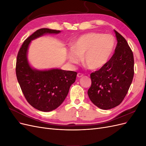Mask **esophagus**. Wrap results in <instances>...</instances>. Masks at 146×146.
<instances>
[{"mask_svg":"<svg viewBox=\"0 0 146 146\" xmlns=\"http://www.w3.org/2000/svg\"><path fill=\"white\" fill-rule=\"evenodd\" d=\"M83 76H84V75H83V74H82V73L78 72V73L77 74V77H79V78H80V77H83Z\"/></svg>","mask_w":146,"mask_h":146,"instance_id":"34e87169","label":"esophagus"}]
</instances>
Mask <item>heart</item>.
I'll return each mask as SVG.
<instances>
[{
	"mask_svg": "<svg viewBox=\"0 0 146 146\" xmlns=\"http://www.w3.org/2000/svg\"><path fill=\"white\" fill-rule=\"evenodd\" d=\"M115 41L111 35L91 32L83 35L72 44L68 58L70 63L77 64L83 56V61L92 69L107 63L113 52Z\"/></svg>",
	"mask_w": 146,
	"mask_h": 146,
	"instance_id": "heart-1",
	"label": "heart"
}]
</instances>
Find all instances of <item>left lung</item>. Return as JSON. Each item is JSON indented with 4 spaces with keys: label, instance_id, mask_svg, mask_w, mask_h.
<instances>
[{
    "label": "left lung",
    "instance_id": "8db88e82",
    "mask_svg": "<svg viewBox=\"0 0 146 146\" xmlns=\"http://www.w3.org/2000/svg\"><path fill=\"white\" fill-rule=\"evenodd\" d=\"M117 46L114 54L99 70L90 75L91 86L88 94L102 110L117 107L125 98L134 76L133 52L126 39L114 30Z\"/></svg>",
    "mask_w": 146,
    "mask_h": 146
}]
</instances>
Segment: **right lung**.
Returning <instances> with one entry per match:
<instances>
[{
  "instance_id": "add662e5",
  "label": "right lung",
  "mask_w": 146,
  "mask_h": 146,
  "mask_svg": "<svg viewBox=\"0 0 146 146\" xmlns=\"http://www.w3.org/2000/svg\"><path fill=\"white\" fill-rule=\"evenodd\" d=\"M60 30L41 29L30 35L22 44L16 59V74L21 90L28 102L39 111L47 112L58 108L67 96L77 73L54 69L38 70L29 65L27 52L33 39L46 33H59Z\"/></svg>"
}]
</instances>
